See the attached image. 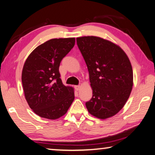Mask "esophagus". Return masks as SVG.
<instances>
[{
	"label": "esophagus",
	"instance_id": "34e87169",
	"mask_svg": "<svg viewBox=\"0 0 155 155\" xmlns=\"http://www.w3.org/2000/svg\"><path fill=\"white\" fill-rule=\"evenodd\" d=\"M80 85H78V86H75V88L77 91H79L80 90Z\"/></svg>",
	"mask_w": 155,
	"mask_h": 155
}]
</instances>
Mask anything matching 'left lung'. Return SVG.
<instances>
[{"label": "left lung", "instance_id": "left-lung-1", "mask_svg": "<svg viewBox=\"0 0 155 155\" xmlns=\"http://www.w3.org/2000/svg\"><path fill=\"white\" fill-rule=\"evenodd\" d=\"M77 45L87 64L93 97L87 110L99 119L117 113L130 96L133 73L125 52L108 40L95 36L77 38Z\"/></svg>", "mask_w": 155, "mask_h": 155}]
</instances>
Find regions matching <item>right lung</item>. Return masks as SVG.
Instances as JSON below:
<instances>
[{"instance_id": "right-lung-1", "label": "right lung", "mask_w": 155, "mask_h": 155, "mask_svg": "<svg viewBox=\"0 0 155 155\" xmlns=\"http://www.w3.org/2000/svg\"><path fill=\"white\" fill-rule=\"evenodd\" d=\"M75 42L74 38L49 40L35 48L25 61L22 72L25 98L41 117L60 118L74 100L73 88L63 84L59 67Z\"/></svg>"}]
</instances>
